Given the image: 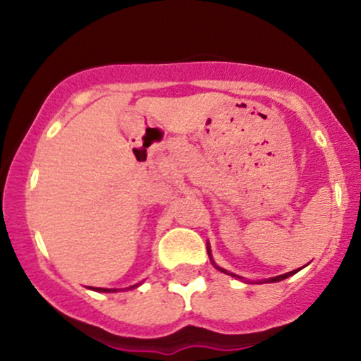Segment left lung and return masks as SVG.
<instances>
[{
	"label": "left lung",
	"mask_w": 361,
	"mask_h": 361,
	"mask_svg": "<svg viewBox=\"0 0 361 361\" xmlns=\"http://www.w3.org/2000/svg\"><path fill=\"white\" fill-rule=\"evenodd\" d=\"M207 251H209V256H210V250H209V247H207ZM212 263H214V261H212ZM214 264H215V263H214ZM215 268H217V270H221L222 273H226V275L235 276V279H241V276L234 275V273H229V271H227V270H224V268H219V267H217V264H215ZM297 271H299V270H293V271H288V273H285V275H279V276H273V279H270V280H267V281H270V283H271V281H281V280L288 279V276H292V275H293V273H297Z\"/></svg>",
	"instance_id": "8db88e82"
}]
</instances>
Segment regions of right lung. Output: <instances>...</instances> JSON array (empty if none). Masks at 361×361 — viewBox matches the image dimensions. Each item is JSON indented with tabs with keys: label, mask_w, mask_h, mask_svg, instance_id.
<instances>
[{
	"label": "right lung",
	"mask_w": 361,
	"mask_h": 361,
	"mask_svg": "<svg viewBox=\"0 0 361 361\" xmlns=\"http://www.w3.org/2000/svg\"><path fill=\"white\" fill-rule=\"evenodd\" d=\"M134 287H137V285H134ZM134 287H130V288H134ZM93 290H97V292H117V290H109V288H93Z\"/></svg>",
	"instance_id": "add662e5"
}]
</instances>
